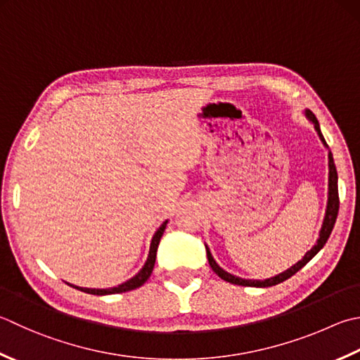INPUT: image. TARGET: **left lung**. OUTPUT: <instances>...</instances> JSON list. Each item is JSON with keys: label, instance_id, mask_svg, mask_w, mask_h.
<instances>
[{"label": "left lung", "instance_id": "1", "mask_svg": "<svg viewBox=\"0 0 360 360\" xmlns=\"http://www.w3.org/2000/svg\"><path fill=\"white\" fill-rule=\"evenodd\" d=\"M306 116L314 122L315 125V130L318 131V134H320V138L323 141L324 146L326 144V141H324L323 134H321V130H320V124H318V120L315 117V114L311 111H306ZM337 169H335V165H334V158H332V153L329 152V200H328V210H326V216H324V221H323V227H321V232H320V238H318L316 244L314 248H311L309 252L304 255V259L297 262L296 264H293L290 269L283 271V273L277 274L274 277H271V279H266V281H246V279H241V277H236V276H232L229 274L227 271H224L222 268L218 266V263L214 262V259L212 257V254H210V250L207 248V257H208V263L210 266H212V269L214 271L216 274H218L222 281L226 282H230V283H235V285H243V287H273V285H277V283H281L283 281L290 279L291 276H295L297 271H300L301 268L306 266V264L314 259V257L320 252V250L323 249L324 244H326L328 238L330 236V232L332 229H334V224L337 221V214H338V207H340V199H338V185H337Z\"/></svg>", "mask_w": 360, "mask_h": 360}]
</instances>
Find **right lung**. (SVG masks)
<instances>
[{"label":"right lung","instance_id":"add662e5","mask_svg":"<svg viewBox=\"0 0 360 360\" xmlns=\"http://www.w3.org/2000/svg\"><path fill=\"white\" fill-rule=\"evenodd\" d=\"M166 222L161 224V227L157 230V233L153 235V240L150 244V252H148V259L146 262L144 266L139 271V273L133 277V279L127 281L125 283H122L119 287H114V288H103V290H97V288H81V287H75L81 291H84V293H89V295H97V296H103V295H114V293H125V291H130L134 288H139L141 285H144L146 281L150 277L153 266H155V259H157V249H158V244L162 233H165V229H166Z\"/></svg>","mask_w":360,"mask_h":360}]
</instances>
